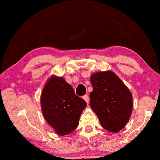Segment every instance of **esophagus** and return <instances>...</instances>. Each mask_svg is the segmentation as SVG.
<instances>
[{
    "instance_id": "obj_1",
    "label": "esophagus",
    "mask_w": 160,
    "mask_h": 160,
    "mask_svg": "<svg viewBox=\"0 0 160 160\" xmlns=\"http://www.w3.org/2000/svg\"><path fill=\"white\" fill-rule=\"evenodd\" d=\"M83 99H84V100H85V101L87 102V104L89 103V96H88V95H85L83 96Z\"/></svg>"
}]
</instances>
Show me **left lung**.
I'll use <instances>...</instances> for the list:
<instances>
[{"label": "left lung", "instance_id": "1", "mask_svg": "<svg viewBox=\"0 0 160 160\" xmlns=\"http://www.w3.org/2000/svg\"><path fill=\"white\" fill-rule=\"evenodd\" d=\"M91 108L106 130L117 132L128 123L132 109V94L112 71L92 74Z\"/></svg>", "mask_w": 160, "mask_h": 160}]
</instances>
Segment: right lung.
<instances>
[{"label":"right lung","instance_id":"right-lung-1","mask_svg":"<svg viewBox=\"0 0 160 160\" xmlns=\"http://www.w3.org/2000/svg\"><path fill=\"white\" fill-rule=\"evenodd\" d=\"M41 109L48 124L60 135L76 129L87 102L76 95L63 78L52 76L46 84L41 98Z\"/></svg>","mask_w":160,"mask_h":160}]
</instances>
